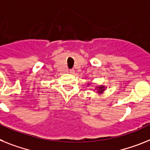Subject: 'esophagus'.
Here are the masks:
<instances>
[{
  "instance_id": "esophagus-1",
  "label": "esophagus",
  "mask_w": 150,
  "mask_h": 150,
  "mask_svg": "<svg viewBox=\"0 0 150 150\" xmlns=\"http://www.w3.org/2000/svg\"><path fill=\"white\" fill-rule=\"evenodd\" d=\"M69 72L71 74H74V72H75V70H74V69H70L69 70Z\"/></svg>"
}]
</instances>
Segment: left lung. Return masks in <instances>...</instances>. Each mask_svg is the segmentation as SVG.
<instances>
[{"mask_svg": "<svg viewBox=\"0 0 150 150\" xmlns=\"http://www.w3.org/2000/svg\"><path fill=\"white\" fill-rule=\"evenodd\" d=\"M88 85H90V84H88ZM105 88H106V87L105 86H97V88H96V89L97 90V92H98L99 93H103V91H105Z\"/></svg>", "mask_w": 150, "mask_h": 150, "instance_id": "8db88e82", "label": "left lung"}]
</instances>
